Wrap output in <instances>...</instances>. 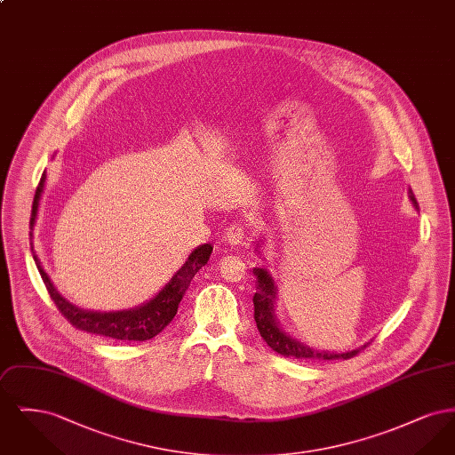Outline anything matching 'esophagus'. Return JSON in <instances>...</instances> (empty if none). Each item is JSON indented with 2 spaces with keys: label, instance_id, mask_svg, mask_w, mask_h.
I'll list each match as a JSON object with an SVG mask.
<instances>
[{
  "label": "esophagus",
  "instance_id": "obj_1",
  "mask_svg": "<svg viewBox=\"0 0 455 455\" xmlns=\"http://www.w3.org/2000/svg\"><path fill=\"white\" fill-rule=\"evenodd\" d=\"M225 238H227V242H228L230 245H234V247L243 243V242L247 240V223L242 221V220L232 223V225L227 228Z\"/></svg>",
  "mask_w": 455,
  "mask_h": 455
}]
</instances>
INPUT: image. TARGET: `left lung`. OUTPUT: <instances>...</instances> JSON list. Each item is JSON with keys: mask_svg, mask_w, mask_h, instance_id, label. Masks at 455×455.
Returning <instances> with one entry per match:
<instances>
[{"mask_svg": "<svg viewBox=\"0 0 455 455\" xmlns=\"http://www.w3.org/2000/svg\"><path fill=\"white\" fill-rule=\"evenodd\" d=\"M410 197H411L412 204L418 208V201L412 195L411 189H410ZM254 275L258 276V284H259V291L254 293V299H252V302H254V319H256V324H258L262 339L267 343V347H271L273 351H276L278 355L286 356V358L291 356V358H297V360H341V358L347 360V358L356 356L362 349H365L370 345L368 343L365 347H358V349L336 355V353H325V351L310 349L302 343L291 339L276 324L275 307H273L276 288H275L273 278L262 267L254 269Z\"/></svg>", "mask_w": 455, "mask_h": 455, "instance_id": "1", "label": "left lung"}]
</instances>
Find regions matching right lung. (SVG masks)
<instances>
[{
    "instance_id": "1",
    "label": "right lung",
    "mask_w": 455,
    "mask_h": 455,
    "mask_svg": "<svg viewBox=\"0 0 455 455\" xmlns=\"http://www.w3.org/2000/svg\"><path fill=\"white\" fill-rule=\"evenodd\" d=\"M44 180H45V172L43 173V177L39 180V186H37L36 196H34V203H32L30 234H28L30 245H32V230H34V223L37 217ZM212 251H213V247L210 243L199 245L184 262V266L173 275L172 280L165 284V288L153 300L138 307V308H132V310L112 312V314L88 312V310H82V308L66 302L65 299L52 286V283L45 275L43 264H41V260L37 259V256H34V260L43 276L45 290L51 295V300L56 303L61 315L75 329L95 334V336H102L108 339H116V341H147V339L155 338L158 332H162L165 329V325L172 321L173 315L177 314V307L182 300L186 290L189 288L191 280L195 278L196 273L208 262Z\"/></svg>"
}]
</instances>
